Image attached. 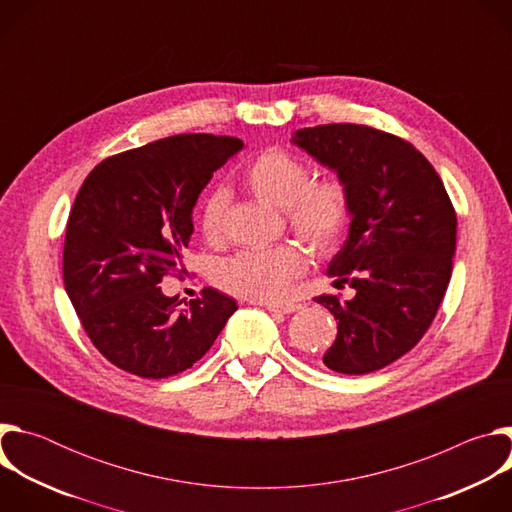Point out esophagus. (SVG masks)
<instances>
[{"mask_svg":"<svg viewBox=\"0 0 512 512\" xmlns=\"http://www.w3.org/2000/svg\"><path fill=\"white\" fill-rule=\"evenodd\" d=\"M265 308L269 310V312H279V314H294L296 310H298V306L296 304H265Z\"/></svg>","mask_w":512,"mask_h":512,"instance_id":"obj_1","label":"esophagus"}]
</instances>
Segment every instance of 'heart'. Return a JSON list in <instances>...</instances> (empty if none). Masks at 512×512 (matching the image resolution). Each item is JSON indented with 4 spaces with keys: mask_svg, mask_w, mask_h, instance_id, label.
<instances>
[{
    "mask_svg": "<svg viewBox=\"0 0 512 512\" xmlns=\"http://www.w3.org/2000/svg\"><path fill=\"white\" fill-rule=\"evenodd\" d=\"M247 188L265 204L281 208L287 225L314 251L326 253L340 241L348 218V188L338 178L312 182V170L285 150H267L255 158L243 176ZM229 194L218 188L200 204V229L208 241L223 231ZM306 269V255L298 245L249 249L225 259L216 279L231 294L253 302H279L298 275Z\"/></svg>",
    "mask_w": 512,
    "mask_h": 512,
    "instance_id": "1",
    "label": "heart"
}]
</instances>
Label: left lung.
<instances>
[{"label": "left lung", "instance_id": "left-lung-1", "mask_svg": "<svg viewBox=\"0 0 512 512\" xmlns=\"http://www.w3.org/2000/svg\"><path fill=\"white\" fill-rule=\"evenodd\" d=\"M291 143L334 172L350 196L348 237L326 275L356 294L316 298L338 320L322 360L342 375L375 373L421 340L446 296L454 206L425 156L391 133L330 123L298 129Z\"/></svg>", "mask_w": 512, "mask_h": 512}]
</instances>
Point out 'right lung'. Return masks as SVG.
Returning a JSON list of instances; mask_svg holds the SVG:
<instances>
[{
    "label": "right lung",
    "instance_id": "add662e5",
    "mask_svg": "<svg viewBox=\"0 0 512 512\" xmlns=\"http://www.w3.org/2000/svg\"><path fill=\"white\" fill-rule=\"evenodd\" d=\"M241 150L237 137L174 135L103 160L83 182L66 225L64 287L95 348L121 371L174 377L235 314L237 302L212 287L180 308L160 281L182 265L212 172Z\"/></svg>",
    "mask_w": 512,
    "mask_h": 512
}]
</instances>
